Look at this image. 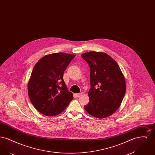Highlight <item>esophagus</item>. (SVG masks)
<instances>
[{
    "mask_svg": "<svg viewBox=\"0 0 155 155\" xmlns=\"http://www.w3.org/2000/svg\"><path fill=\"white\" fill-rule=\"evenodd\" d=\"M82 95V94L81 93H78V94H75V96L77 97H80Z\"/></svg>",
    "mask_w": 155,
    "mask_h": 155,
    "instance_id": "34e87169",
    "label": "esophagus"
}]
</instances>
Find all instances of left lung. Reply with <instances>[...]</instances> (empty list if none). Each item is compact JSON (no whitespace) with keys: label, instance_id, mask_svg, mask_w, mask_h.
Here are the masks:
<instances>
[{"label":"left lung","instance_id":"8db88e82","mask_svg":"<svg viewBox=\"0 0 155 155\" xmlns=\"http://www.w3.org/2000/svg\"><path fill=\"white\" fill-rule=\"evenodd\" d=\"M90 67L89 102L84 106L96 118L111 115L120 107L126 91L125 79L117 62L103 52H87L81 55Z\"/></svg>","mask_w":155,"mask_h":155}]
</instances>
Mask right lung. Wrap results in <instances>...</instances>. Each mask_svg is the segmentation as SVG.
<instances>
[{"mask_svg": "<svg viewBox=\"0 0 155 155\" xmlns=\"http://www.w3.org/2000/svg\"><path fill=\"white\" fill-rule=\"evenodd\" d=\"M75 55L55 53L45 56L35 65L28 84L31 102L47 116L61 113L73 99L63 80V74Z\"/></svg>", "mask_w": 155, "mask_h": 155, "instance_id": "right-lung-1", "label": "right lung"}]
</instances>
